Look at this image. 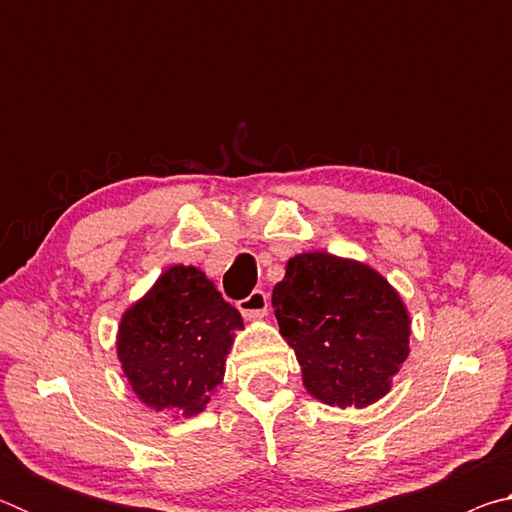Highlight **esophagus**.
<instances>
[{
	"instance_id": "1",
	"label": "esophagus",
	"mask_w": 512,
	"mask_h": 512,
	"mask_svg": "<svg viewBox=\"0 0 512 512\" xmlns=\"http://www.w3.org/2000/svg\"><path fill=\"white\" fill-rule=\"evenodd\" d=\"M237 307H239L241 314H244V318H248V320L262 318V316H266V311H268V296L262 289H255L248 298L239 300Z\"/></svg>"
}]
</instances>
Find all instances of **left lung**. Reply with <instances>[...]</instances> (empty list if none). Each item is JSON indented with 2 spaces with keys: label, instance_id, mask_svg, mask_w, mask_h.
Instances as JSON below:
<instances>
[{
  "label": "left lung",
  "instance_id": "8db88e82",
  "mask_svg": "<svg viewBox=\"0 0 512 512\" xmlns=\"http://www.w3.org/2000/svg\"><path fill=\"white\" fill-rule=\"evenodd\" d=\"M280 332L316 400L363 409L391 391L409 357L411 320L370 266L327 253L289 259L273 289Z\"/></svg>",
  "mask_w": 512,
  "mask_h": 512
}]
</instances>
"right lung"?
Segmentation results:
<instances>
[{
  "label": "right lung",
  "instance_id": "obj_1",
  "mask_svg": "<svg viewBox=\"0 0 512 512\" xmlns=\"http://www.w3.org/2000/svg\"><path fill=\"white\" fill-rule=\"evenodd\" d=\"M241 327L239 311L203 271L171 266L121 318L117 354L146 406L189 418L201 413L219 388L235 329Z\"/></svg>",
  "mask_w": 512,
  "mask_h": 512
}]
</instances>
